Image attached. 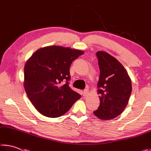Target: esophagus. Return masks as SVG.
<instances>
[{"label":"esophagus","instance_id":"1","mask_svg":"<svg viewBox=\"0 0 151 151\" xmlns=\"http://www.w3.org/2000/svg\"><path fill=\"white\" fill-rule=\"evenodd\" d=\"M88 94V90L87 88L85 89V90H84V91H83V96H85L87 95Z\"/></svg>","mask_w":151,"mask_h":151}]
</instances>
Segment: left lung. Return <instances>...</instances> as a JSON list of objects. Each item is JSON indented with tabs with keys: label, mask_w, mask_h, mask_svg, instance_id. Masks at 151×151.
I'll return each mask as SVG.
<instances>
[{
	"label": "left lung",
	"mask_w": 151,
	"mask_h": 151,
	"mask_svg": "<svg viewBox=\"0 0 151 151\" xmlns=\"http://www.w3.org/2000/svg\"><path fill=\"white\" fill-rule=\"evenodd\" d=\"M96 55L100 69L97 85L100 105L93 113L100 119L110 120L126 108L132 92L131 80L115 58L103 51H98Z\"/></svg>",
	"instance_id": "obj_1"
}]
</instances>
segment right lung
I'll use <instances>...</instances> for the list:
<instances>
[{
  "label": "right lung",
  "mask_w": 151,
  "mask_h": 151,
  "mask_svg": "<svg viewBox=\"0 0 151 151\" xmlns=\"http://www.w3.org/2000/svg\"><path fill=\"white\" fill-rule=\"evenodd\" d=\"M81 50L58 46L40 48L24 66V86L35 109L57 118L66 113L81 95L69 86L70 66Z\"/></svg>",
  "instance_id": "add662e5"
}]
</instances>
